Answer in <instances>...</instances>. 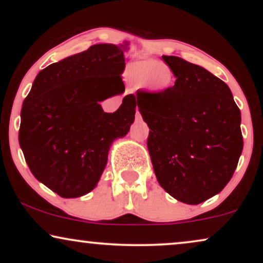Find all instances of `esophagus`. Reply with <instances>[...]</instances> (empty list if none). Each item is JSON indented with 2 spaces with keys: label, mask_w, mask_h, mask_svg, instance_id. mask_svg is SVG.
I'll return each mask as SVG.
<instances>
[{
  "label": "esophagus",
  "mask_w": 263,
  "mask_h": 263,
  "mask_svg": "<svg viewBox=\"0 0 263 263\" xmlns=\"http://www.w3.org/2000/svg\"><path fill=\"white\" fill-rule=\"evenodd\" d=\"M141 115H140V112H139V111H136V120H138V121H140V120H141Z\"/></svg>",
  "instance_id": "34e87169"
}]
</instances>
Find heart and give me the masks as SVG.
<instances>
[{"label":"heart","instance_id":"heart-1","mask_svg":"<svg viewBox=\"0 0 263 263\" xmlns=\"http://www.w3.org/2000/svg\"><path fill=\"white\" fill-rule=\"evenodd\" d=\"M125 78L134 86L147 85L154 91H164L171 85V73L164 62L154 59L136 61L125 69Z\"/></svg>","mask_w":263,"mask_h":263}]
</instances>
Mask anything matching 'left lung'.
<instances>
[{
	"instance_id": "8db88e82",
	"label": "left lung",
	"mask_w": 263,
	"mask_h": 263,
	"mask_svg": "<svg viewBox=\"0 0 263 263\" xmlns=\"http://www.w3.org/2000/svg\"><path fill=\"white\" fill-rule=\"evenodd\" d=\"M175 86L138 91L135 103L151 129L154 174L176 200L199 204L231 179L243 149L240 111L224 81L177 56H163Z\"/></svg>"
}]
</instances>
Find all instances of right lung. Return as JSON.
Returning a JSON list of instances; mask_svg holds the SVG:
<instances>
[{
  "mask_svg": "<svg viewBox=\"0 0 263 263\" xmlns=\"http://www.w3.org/2000/svg\"><path fill=\"white\" fill-rule=\"evenodd\" d=\"M96 44L52 63L35 77L21 109L19 143L35 178L64 199L96 188L114 140L135 120V97L128 95L112 114L99 102L124 92V51Z\"/></svg>",
  "mask_w": 263,
  "mask_h": 263,
  "instance_id": "obj_1",
  "label": "right lung"
}]
</instances>
